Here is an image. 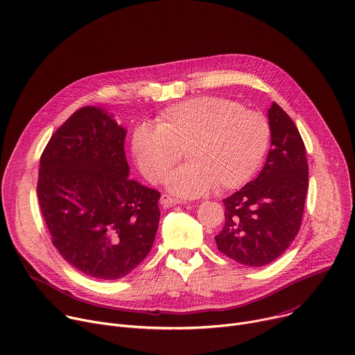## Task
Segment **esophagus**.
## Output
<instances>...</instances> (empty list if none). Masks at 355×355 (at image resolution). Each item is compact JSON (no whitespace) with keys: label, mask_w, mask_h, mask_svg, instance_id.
<instances>
[{"label":"esophagus","mask_w":355,"mask_h":355,"mask_svg":"<svg viewBox=\"0 0 355 355\" xmlns=\"http://www.w3.org/2000/svg\"><path fill=\"white\" fill-rule=\"evenodd\" d=\"M182 200L179 199H175V198H171L169 194H162L161 196V205L169 207V206H175V205H180Z\"/></svg>","instance_id":"esophagus-1"}]
</instances>
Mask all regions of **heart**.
Listing matches in <instances>:
<instances>
[{"mask_svg": "<svg viewBox=\"0 0 355 355\" xmlns=\"http://www.w3.org/2000/svg\"><path fill=\"white\" fill-rule=\"evenodd\" d=\"M157 127L138 125L131 149L138 168L152 183L165 180L186 155L190 161L168 179V189L196 198L244 186L257 172L269 146L266 118L221 97L191 98L166 108Z\"/></svg>", "mask_w": 355, "mask_h": 355, "instance_id": "obj_1", "label": "heart"}]
</instances>
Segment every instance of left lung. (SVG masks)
Here are the masks:
<instances>
[{"label": "left lung", "instance_id": "8db88e82", "mask_svg": "<svg viewBox=\"0 0 355 355\" xmlns=\"http://www.w3.org/2000/svg\"><path fill=\"white\" fill-rule=\"evenodd\" d=\"M270 149L258 178L224 199L225 223L217 248L245 266L279 258L299 232L309 187L303 139L277 104L268 110Z\"/></svg>", "mask_w": 355, "mask_h": 355}]
</instances>
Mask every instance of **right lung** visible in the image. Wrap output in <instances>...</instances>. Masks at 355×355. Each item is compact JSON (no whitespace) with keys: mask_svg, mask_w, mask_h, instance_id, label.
Returning <instances> with one entry per match:
<instances>
[{"mask_svg":"<svg viewBox=\"0 0 355 355\" xmlns=\"http://www.w3.org/2000/svg\"><path fill=\"white\" fill-rule=\"evenodd\" d=\"M127 130L101 107H83L52 135L39 165L37 199L52 244L76 269L114 281L152 248L161 193L128 178Z\"/></svg>","mask_w":355,"mask_h":355,"instance_id":"add662e5","label":"right lung"}]
</instances>
